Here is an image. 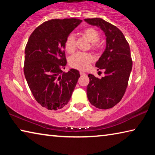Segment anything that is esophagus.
I'll list each match as a JSON object with an SVG mask.
<instances>
[{"label":"esophagus","mask_w":155,"mask_h":155,"mask_svg":"<svg viewBox=\"0 0 155 155\" xmlns=\"http://www.w3.org/2000/svg\"><path fill=\"white\" fill-rule=\"evenodd\" d=\"M80 74H81V76H83V75H85L86 74H85V72H82V71H81V72H80Z\"/></svg>","instance_id":"1"}]
</instances>
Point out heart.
<instances>
[{
  "instance_id": "b5f03b06",
  "label": "heart",
  "mask_w": 155,
  "mask_h": 155,
  "mask_svg": "<svg viewBox=\"0 0 155 155\" xmlns=\"http://www.w3.org/2000/svg\"><path fill=\"white\" fill-rule=\"evenodd\" d=\"M83 35L87 38L91 43V48L94 51L100 48L98 41L101 39V35L98 31L94 27H88L83 31ZM64 47L69 53H72L76 50V39L74 34L70 33L65 39ZM94 58L90 54L84 52H77L71 57L70 59V65L72 68L81 70H86L90 67Z\"/></svg>"
}]
</instances>
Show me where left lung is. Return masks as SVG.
Segmentation results:
<instances>
[{
  "mask_svg": "<svg viewBox=\"0 0 155 155\" xmlns=\"http://www.w3.org/2000/svg\"><path fill=\"white\" fill-rule=\"evenodd\" d=\"M85 21L101 28L107 38L105 51L96 64L98 70H103L105 76L100 79L88 75L87 98L96 108H112L121 101L128 86L133 65L129 44L122 31L111 23L99 18Z\"/></svg>",
  "mask_w": 155,
  "mask_h": 155,
  "instance_id": "left-lung-1",
  "label": "left lung"
}]
</instances>
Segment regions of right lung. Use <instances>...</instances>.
<instances>
[{
  "label": "right lung",
  "mask_w": 155,
  "mask_h": 155,
  "mask_svg": "<svg viewBox=\"0 0 155 155\" xmlns=\"http://www.w3.org/2000/svg\"><path fill=\"white\" fill-rule=\"evenodd\" d=\"M81 22L77 18L46 21L33 31L26 45V80L36 101L48 110L66 105L80 77L77 70L65 73L62 69L67 64L65 39Z\"/></svg>",
  "instance_id": "1"
}]
</instances>
